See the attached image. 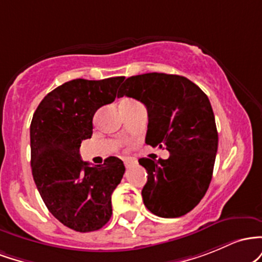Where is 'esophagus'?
<instances>
[{
	"label": "esophagus",
	"instance_id": "1",
	"mask_svg": "<svg viewBox=\"0 0 262 262\" xmlns=\"http://www.w3.org/2000/svg\"><path fill=\"white\" fill-rule=\"evenodd\" d=\"M123 163H125L126 168H130V167L136 166L137 161L134 160V158H125V160H123Z\"/></svg>",
	"mask_w": 262,
	"mask_h": 262
}]
</instances>
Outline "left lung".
<instances>
[{"mask_svg": "<svg viewBox=\"0 0 262 262\" xmlns=\"http://www.w3.org/2000/svg\"><path fill=\"white\" fill-rule=\"evenodd\" d=\"M142 102L148 114L146 143L166 148L167 160L140 158L147 170L146 208L161 218H178L202 201L209 188L218 151V131L208 96L181 75L130 76L117 98Z\"/></svg>", "mask_w": 262, "mask_h": 262, "instance_id": "8db88e82", "label": "left lung"}]
</instances>
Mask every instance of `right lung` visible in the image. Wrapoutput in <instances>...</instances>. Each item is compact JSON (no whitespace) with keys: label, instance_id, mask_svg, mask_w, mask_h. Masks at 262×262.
<instances>
[{"label":"right lung","instance_id":"add662e5","mask_svg":"<svg viewBox=\"0 0 262 262\" xmlns=\"http://www.w3.org/2000/svg\"><path fill=\"white\" fill-rule=\"evenodd\" d=\"M123 79L67 81L44 96L31 122V166L38 192L61 224L80 233L99 230L110 220L111 194L125 173L120 158L90 167L79 154L81 141L92 137L96 110L115 100Z\"/></svg>","mask_w":262,"mask_h":262}]
</instances>
